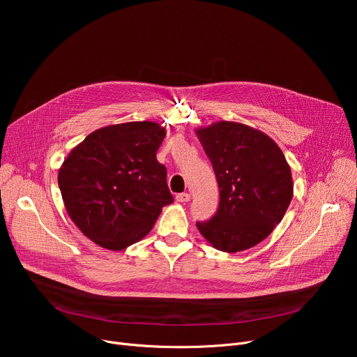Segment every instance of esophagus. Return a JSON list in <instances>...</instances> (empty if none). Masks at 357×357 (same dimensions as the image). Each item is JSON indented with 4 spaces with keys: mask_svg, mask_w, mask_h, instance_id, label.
<instances>
[{
    "mask_svg": "<svg viewBox=\"0 0 357 357\" xmlns=\"http://www.w3.org/2000/svg\"><path fill=\"white\" fill-rule=\"evenodd\" d=\"M190 199H191V195L188 192H183V194H178L176 195V201L178 202H183L185 204V202H188Z\"/></svg>",
    "mask_w": 357,
    "mask_h": 357,
    "instance_id": "obj_1",
    "label": "esophagus"
}]
</instances>
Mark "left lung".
<instances>
[{
	"label": "left lung",
	"mask_w": 357,
	"mask_h": 357,
	"mask_svg": "<svg viewBox=\"0 0 357 357\" xmlns=\"http://www.w3.org/2000/svg\"><path fill=\"white\" fill-rule=\"evenodd\" d=\"M218 182V210L198 221L199 233L227 253L250 249L284 218L294 194L291 167L279 146L249 126L218 121L198 128Z\"/></svg>",
	"instance_id": "obj_1"
}]
</instances>
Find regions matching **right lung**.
I'll return each mask as SVG.
<instances>
[{
    "instance_id": "obj_1",
    "label": "right lung",
    "mask_w": 357,
    "mask_h": 357,
    "mask_svg": "<svg viewBox=\"0 0 357 357\" xmlns=\"http://www.w3.org/2000/svg\"><path fill=\"white\" fill-rule=\"evenodd\" d=\"M166 133L152 121L92 131L72 149L58 183L66 211L98 246L123 250L142 240L174 202L156 152Z\"/></svg>"
}]
</instances>
